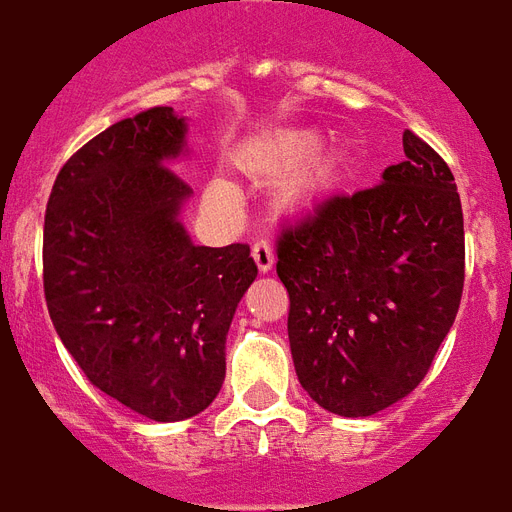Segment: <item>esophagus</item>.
<instances>
[{
	"label": "esophagus",
	"instance_id": "1",
	"mask_svg": "<svg viewBox=\"0 0 512 512\" xmlns=\"http://www.w3.org/2000/svg\"><path fill=\"white\" fill-rule=\"evenodd\" d=\"M253 261H256V267H259V272H269V269L275 267V251H272V243L269 240H256L253 243Z\"/></svg>",
	"mask_w": 512,
	"mask_h": 512
}]
</instances>
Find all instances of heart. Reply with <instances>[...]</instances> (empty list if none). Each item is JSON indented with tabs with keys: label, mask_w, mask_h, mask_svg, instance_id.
<instances>
[{
	"label": "heart",
	"mask_w": 512,
	"mask_h": 512,
	"mask_svg": "<svg viewBox=\"0 0 512 512\" xmlns=\"http://www.w3.org/2000/svg\"><path fill=\"white\" fill-rule=\"evenodd\" d=\"M304 187H301V190H304ZM216 192H227V185H222V182H219V185H216Z\"/></svg>",
	"instance_id": "1"
}]
</instances>
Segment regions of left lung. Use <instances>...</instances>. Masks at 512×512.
Wrapping results in <instances>:
<instances>
[{
	"instance_id": "left-lung-1",
	"label": "left lung",
	"mask_w": 512,
	"mask_h": 512,
	"mask_svg": "<svg viewBox=\"0 0 512 512\" xmlns=\"http://www.w3.org/2000/svg\"><path fill=\"white\" fill-rule=\"evenodd\" d=\"M407 161L282 230L298 383L322 410L367 418L418 388L460 309L463 206L452 171L407 129Z\"/></svg>"
}]
</instances>
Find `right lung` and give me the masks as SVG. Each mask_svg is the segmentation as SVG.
<instances>
[{
	"instance_id": "right-lung-1",
	"label": "right lung",
	"mask_w": 512,
	"mask_h": 512,
	"mask_svg": "<svg viewBox=\"0 0 512 512\" xmlns=\"http://www.w3.org/2000/svg\"><path fill=\"white\" fill-rule=\"evenodd\" d=\"M187 118L150 108L71 155L44 214V298L92 386L155 423L198 415L224 383V343L259 269L243 243L195 245Z\"/></svg>"
}]
</instances>
